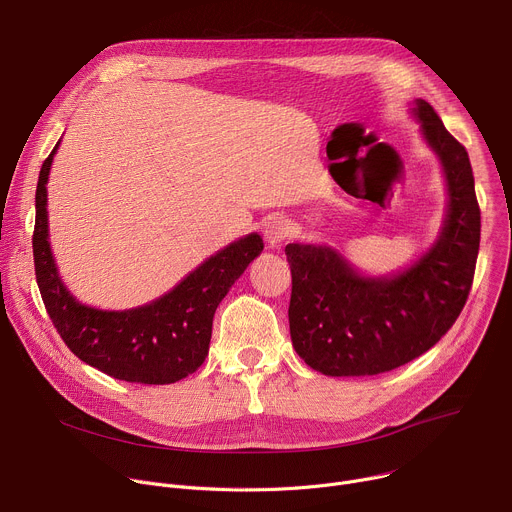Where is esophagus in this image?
Returning a JSON list of instances; mask_svg holds the SVG:
<instances>
[{
  "label": "esophagus",
  "mask_w": 512,
  "mask_h": 512,
  "mask_svg": "<svg viewBox=\"0 0 512 512\" xmlns=\"http://www.w3.org/2000/svg\"><path fill=\"white\" fill-rule=\"evenodd\" d=\"M291 236H293V227H291V223H289L287 219H282V217L270 219V221L266 223V227H264V240H266L268 246H272V248L280 246L282 242H285V240L291 238Z\"/></svg>",
  "instance_id": "1"
}]
</instances>
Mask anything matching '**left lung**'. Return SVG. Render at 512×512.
<instances>
[{"label": "left lung", "instance_id": "8db88e82", "mask_svg": "<svg viewBox=\"0 0 512 512\" xmlns=\"http://www.w3.org/2000/svg\"><path fill=\"white\" fill-rule=\"evenodd\" d=\"M413 113L447 181V215L433 248L411 268L384 278L358 274L327 246L285 248L293 274V348L325 376H374L419 358L468 301L480 248L472 164L425 99L415 101Z\"/></svg>", "mask_w": 512, "mask_h": 512}]
</instances>
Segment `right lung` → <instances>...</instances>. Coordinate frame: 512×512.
Instances as JSON below:
<instances>
[{"label":"right lung","mask_w":512,"mask_h":512,"mask_svg":"<svg viewBox=\"0 0 512 512\" xmlns=\"http://www.w3.org/2000/svg\"><path fill=\"white\" fill-rule=\"evenodd\" d=\"M40 168L32 236L36 282L44 307L67 348L103 374L138 384H170L193 374L207 358L213 315L248 264L264 250L250 234L207 258L160 299L128 311L81 305L63 285L48 244L46 183L52 156Z\"/></svg>","instance_id":"add662e5"}]
</instances>
